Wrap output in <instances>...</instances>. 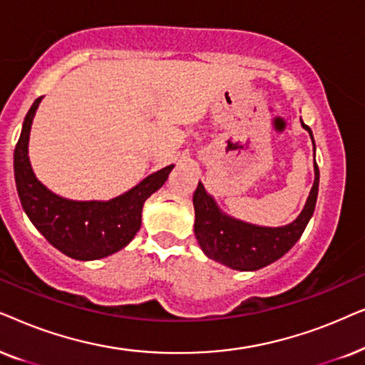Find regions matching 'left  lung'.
I'll return each instance as SVG.
<instances>
[{
	"mask_svg": "<svg viewBox=\"0 0 365 365\" xmlns=\"http://www.w3.org/2000/svg\"><path fill=\"white\" fill-rule=\"evenodd\" d=\"M300 123L312 138L315 160L312 130L304 121ZM314 173V185L310 188L302 212L294 222L284 227H262L227 215L217 205L215 198L207 193L203 183L198 182L197 190L193 193V208H195L193 230H195V237L203 254L218 264L242 272L259 270L284 257L297 244L314 215L319 193V167L315 162Z\"/></svg>",
	"mask_w": 365,
	"mask_h": 365,
	"instance_id": "1",
	"label": "left lung"
}]
</instances>
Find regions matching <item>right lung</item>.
Masks as SVG:
<instances>
[{"mask_svg": "<svg viewBox=\"0 0 365 365\" xmlns=\"http://www.w3.org/2000/svg\"><path fill=\"white\" fill-rule=\"evenodd\" d=\"M43 96L24 116L14 148V182L24 213L50 244L76 260H98L133 240L142 225L147 198L167 182L175 165L148 175L138 185L111 200H70L46 188L33 172L28 143L31 123Z\"/></svg>", "mask_w": 365, "mask_h": 365, "instance_id": "add662e5", "label": "right lung"}]
</instances>
